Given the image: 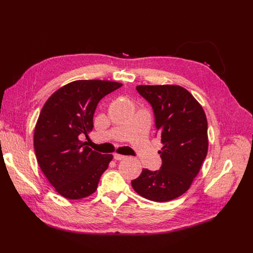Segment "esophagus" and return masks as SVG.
<instances>
[{"mask_svg": "<svg viewBox=\"0 0 253 253\" xmlns=\"http://www.w3.org/2000/svg\"><path fill=\"white\" fill-rule=\"evenodd\" d=\"M125 158H126V156H124V155L114 154V159H115V160H117V161H121V160H123V159H125Z\"/></svg>", "mask_w": 253, "mask_h": 253, "instance_id": "obj_1", "label": "esophagus"}]
</instances>
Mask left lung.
<instances>
[{"label":"left lung","mask_w":253,"mask_h":253,"mask_svg":"<svg viewBox=\"0 0 253 253\" xmlns=\"http://www.w3.org/2000/svg\"><path fill=\"white\" fill-rule=\"evenodd\" d=\"M139 94L152 105L162 166L143 169L131 181L132 188L148 200L166 202L187 192L201 169L208 151L207 119L191 93L177 85H140Z\"/></svg>","instance_id":"1"}]
</instances>
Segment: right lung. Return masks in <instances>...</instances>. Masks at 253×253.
<instances>
[{
  "label": "right lung",
  "instance_id": "obj_1",
  "mask_svg": "<svg viewBox=\"0 0 253 253\" xmlns=\"http://www.w3.org/2000/svg\"><path fill=\"white\" fill-rule=\"evenodd\" d=\"M122 86L101 80H79L48 98L35 127L34 147L43 173L66 199H82L97 189L113 155L93 151L80 140L93 128L101 98Z\"/></svg>",
  "mask_w": 253,
  "mask_h": 253
}]
</instances>
